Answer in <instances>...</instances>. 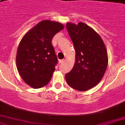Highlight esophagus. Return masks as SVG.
<instances>
[{
	"label": "esophagus",
	"mask_w": 125,
	"mask_h": 125,
	"mask_svg": "<svg viewBox=\"0 0 125 125\" xmlns=\"http://www.w3.org/2000/svg\"><path fill=\"white\" fill-rule=\"evenodd\" d=\"M63 62H64V60H61L60 61V63H62Z\"/></svg>",
	"instance_id": "34e87169"
}]
</instances>
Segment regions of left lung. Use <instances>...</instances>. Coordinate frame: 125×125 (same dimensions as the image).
<instances>
[{"instance_id": "left-lung-1", "label": "left lung", "mask_w": 125, "mask_h": 125, "mask_svg": "<svg viewBox=\"0 0 125 125\" xmlns=\"http://www.w3.org/2000/svg\"><path fill=\"white\" fill-rule=\"evenodd\" d=\"M66 27L75 49V62L65 80L72 88L88 91L99 83L106 72L107 49L100 36L85 23L67 22Z\"/></svg>"}]
</instances>
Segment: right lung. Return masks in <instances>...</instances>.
Instances as JSON below:
<instances>
[{"label":"right lung","instance_id":"obj_1","mask_svg":"<svg viewBox=\"0 0 125 125\" xmlns=\"http://www.w3.org/2000/svg\"><path fill=\"white\" fill-rule=\"evenodd\" d=\"M64 28L55 21L42 20L28 31L18 45L16 67L22 79L34 89L48 83L58 63L53 37Z\"/></svg>","mask_w":125,"mask_h":125}]
</instances>
